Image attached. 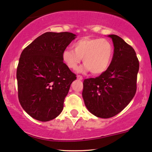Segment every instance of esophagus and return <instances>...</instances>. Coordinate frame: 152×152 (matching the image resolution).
<instances>
[{"instance_id": "1", "label": "esophagus", "mask_w": 152, "mask_h": 152, "mask_svg": "<svg viewBox=\"0 0 152 152\" xmlns=\"http://www.w3.org/2000/svg\"><path fill=\"white\" fill-rule=\"evenodd\" d=\"M77 78L78 80H83V77L81 76H80V75H78L77 76Z\"/></svg>"}]
</instances>
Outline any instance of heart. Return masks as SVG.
<instances>
[{"instance_id":"obj_1","label":"heart","mask_w":152,"mask_h":152,"mask_svg":"<svg viewBox=\"0 0 152 152\" xmlns=\"http://www.w3.org/2000/svg\"><path fill=\"white\" fill-rule=\"evenodd\" d=\"M74 51L66 49L62 52V60L72 70H76L83 62L85 66L80 72L90 71L94 75L103 74L110 66L114 55V46L106 38H83L73 44Z\"/></svg>"}]
</instances>
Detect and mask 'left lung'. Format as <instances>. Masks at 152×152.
I'll return each instance as SVG.
<instances>
[{
  "instance_id": "left-lung-1",
  "label": "left lung",
  "mask_w": 152,
  "mask_h": 152,
  "mask_svg": "<svg viewBox=\"0 0 152 152\" xmlns=\"http://www.w3.org/2000/svg\"><path fill=\"white\" fill-rule=\"evenodd\" d=\"M114 55L106 72L85 79L82 96L88 110L95 116L108 118L120 113L130 102L137 90L139 61L135 50L116 35H109Z\"/></svg>"
}]
</instances>
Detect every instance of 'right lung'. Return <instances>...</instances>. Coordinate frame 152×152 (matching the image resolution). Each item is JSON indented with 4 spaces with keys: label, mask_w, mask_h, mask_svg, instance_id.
<instances>
[{
    "label": "right lung",
    "mask_w": 152,
    "mask_h": 152,
    "mask_svg": "<svg viewBox=\"0 0 152 152\" xmlns=\"http://www.w3.org/2000/svg\"><path fill=\"white\" fill-rule=\"evenodd\" d=\"M76 38L70 32H46L25 48L17 69L21 106L32 118L49 121L58 116L76 79L62 60V52Z\"/></svg>",
    "instance_id": "add662e5"
}]
</instances>
